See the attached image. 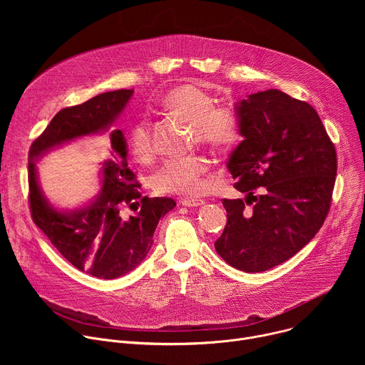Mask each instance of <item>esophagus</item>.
I'll use <instances>...</instances> for the list:
<instances>
[{
	"instance_id": "1",
	"label": "esophagus",
	"mask_w": 365,
	"mask_h": 365,
	"mask_svg": "<svg viewBox=\"0 0 365 365\" xmlns=\"http://www.w3.org/2000/svg\"><path fill=\"white\" fill-rule=\"evenodd\" d=\"M180 205L183 206H187V207H197V206H202L205 205V200L202 199H180Z\"/></svg>"
}]
</instances>
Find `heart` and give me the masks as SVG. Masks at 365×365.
Listing matches in <instances>:
<instances>
[{
  "mask_svg": "<svg viewBox=\"0 0 365 365\" xmlns=\"http://www.w3.org/2000/svg\"><path fill=\"white\" fill-rule=\"evenodd\" d=\"M162 107L169 114L193 124L195 140L214 151H230L241 140V124L235 110L215 106L212 95L197 85L186 83L172 89L163 96ZM128 147L137 162L151 160L154 147L147 120L143 118L133 124ZM207 170L210 162L202 155L170 159L153 173L151 185L159 193L192 197L203 192Z\"/></svg>",
  "mask_w": 365,
  "mask_h": 365,
  "instance_id": "heart-1",
  "label": "heart"
}]
</instances>
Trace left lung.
I'll list each match as a JSON object with an SVG mask.
<instances>
[{"label":"left lung","instance_id":"obj_1","mask_svg":"<svg viewBox=\"0 0 365 365\" xmlns=\"http://www.w3.org/2000/svg\"><path fill=\"white\" fill-rule=\"evenodd\" d=\"M235 113L244 140L227 168L245 199L222 200L227 225L215 250L234 269L258 273L287 262L322 227L336 153L314 107L279 89L248 95Z\"/></svg>","mask_w":365,"mask_h":365}]
</instances>
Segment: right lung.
I'll use <instances>...</instances> for the list:
<instances>
[{"label": "right lung", "instance_id": "obj_1", "mask_svg": "<svg viewBox=\"0 0 365 365\" xmlns=\"http://www.w3.org/2000/svg\"><path fill=\"white\" fill-rule=\"evenodd\" d=\"M133 93V89L99 93L59 111L29 151V203L34 224L72 266L99 279L111 280L134 270L147 257L160 218L176 206L170 197L141 196L135 175L127 166L124 133L111 131ZM106 132L110 134V148L100 164V192L72 210L55 207L39 186L35 163L51 149ZM127 205L135 206L130 217L122 211Z\"/></svg>", "mask_w": 365, "mask_h": 365}]
</instances>
